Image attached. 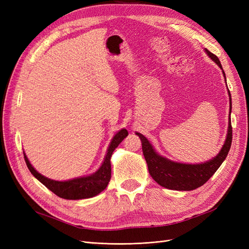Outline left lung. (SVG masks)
I'll use <instances>...</instances> for the list:
<instances>
[{"instance_id": "1", "label": "left lung", "mask_w": 249, "mask_h": 249, "mask_svg": "<svg viewBox=\"0 0 249 249\" xmlns=\"http://www.w3.org/2000/svg\"><path fill=\"white\" fill-rule=\"evenodd\" d=\"M205 52L207 53V55L219 66V69H221L224 81L227 83V78H225V73L222 70L219 59L217 58V56L212 54V53L209 52L207 49H205ZM228 91L230 97L231 115V97L229 89ZM136 135L139 136L141 140L142 152L143 156L145 158L149 175L152 176V178L160 186L167 188V189L178 191H190L196 189V188L205 184L207 180L214 175L216 170L220 167V165L223 163L225 158H227L231 144V116L229 117L227 137H225V141L220 149V152L209 161L198 164H188L169 160L168 158L158 154L156 152V149L153 147V145L150 144V142L146 139V137L143 136L142 134L136 132Z\"/></svg>"}]
</instances>
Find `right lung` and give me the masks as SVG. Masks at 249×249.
Returning <instances> with one entry per match:
<instances>
[{
    "label": "right lung",
    "mask_w": 249,
    "mask_h": 249,
    "mask_svg": "<svg viewBox=\"0 0 249 249\" xmlns=\"http://www.w3.org/2000/svg\"><path fill=\"white\" fill-rule=\"evenodd\" d=\"M129 133L125 129L119 130L114 136H113L110 144L108 146L106 156L100 168L95 172L89 176L80 177L76 178L67 179V180H55L42 176L41 173L37 171L32 164L30 163L28 157L24 153L25 161L30 172L39 180L41 184L46 186L48 189L54 192L57 196L64 199H84L96 196L102 191L106 189L111 178V157L115 148L120 144Z\"/></svg>",
    "instance_id": "obj_1"
}]
</instances>
